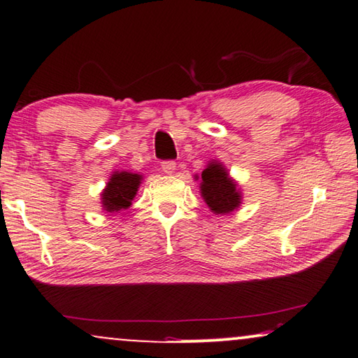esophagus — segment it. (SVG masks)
I'll list each match as a JSON object with an SVG mask.
<instances>
[{"instance_id": "obj_1", "label": "esophagus", "mask_w": 358, "mask_h": 358, "mask_svg": "<svg viewBox=\"0 0 358 358\" xmlns=\"http://www.w3.org/2000/svg\"><path fill=\"white\" fill-rule=\"evenodd\" d=\"M161 169H163L164 173L172 175L177 171V163H175V161H163V163H161Z\"/></svg>"}]
</instances>
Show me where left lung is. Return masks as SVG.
<instances>
[{
    "label": "left lung",
    "instance_id": "left-lung-1",
    "mask_svg": "<svg viewBox=\"0 0 358 358\" xmlns=\"http://www.w3.org/2000/svg\"><path fill=\"white\" fill-rule=\"evenodd\" d=\"M199 178L201 197L215 215L229 214L242 205L241 187L220 161H209L206 169L201 172V177L195 175V180Z\"/></svg>",
    "mask_w": 358,
    "mask_h": 358
}]
</instances>
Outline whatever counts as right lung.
I'll list each match as a JSON object with an SVG mask.
<instances>
[{"label":"right lung","mask_w":358,"mask_h":358,"mask_svg":"<svg viewBox=\"0 0 358 358\" xmlns=\"http://www.w3.org/2000/svg\"><path fill=\"white\" fill-rule=\"evenodd\" d=\"M143 175L127 171H115L108 178L107 186L101 192V203L105 213H119L131 206V200L136 197Z\"/></svg>","instance_id":"add662e5"}]
</instances>
